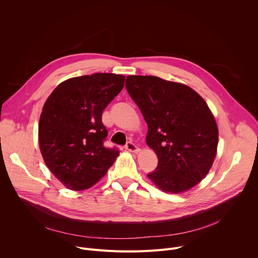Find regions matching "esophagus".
I'll return each mask as SVG.
<instances>
[{
	"label": "esophagus",
	"mask_w": 258,
	"mask_h": 258,
	"mask_svg": "<svg viewBox=\"0 0 258 258\" xmlns=\"http://www.w3.org/2000/svg\"><path fill=\"white\" fill-rule=\"evenodd\" d=\"M125 149H126L127 151H130V152H134V153H138V152H140V148H139V147H138L136 144H134L133 142H127V143H126V145H125Z\"/></svg>",
	"instance_id": "esophagus-1"
}]
</instances>
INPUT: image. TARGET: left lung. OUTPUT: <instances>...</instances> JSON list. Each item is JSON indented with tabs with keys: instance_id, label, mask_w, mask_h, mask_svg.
<instances>
[{
	"instance_id": "1",
	"label": "left lung",
	"mask_w": 258,
	"mask_h": 258,
	"mask_svg": "<svg viewBox=\"0 0 258 258\" xmlns=\"http://www.w3.org/2000/svg\"><path fill=\"white\" fill-rule=\"evenodd\" d=\"M125 88L148 125L147 145L158 157L148 177L169 193L197 185L212 166L218 142L206 102L186 85L157 77L128 76Z\"/></svg>"
}]
</instances>
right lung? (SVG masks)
<instances>
[{"instance_id":"right-lung-1","label":"right lung","mask_w":258,"mask_h":258,"mask_svg":"<svg viewBox=\"0 0 258 258\" xmlns=\"http://www.w3.org/2000/svg\"><path fill=\"white\" fill-rule=\"evenodd\" d=\"M125 78L94 73L61 83L49 96L40 117L39 144L52 173L70 190L91 188L119 155L107 148L103 110L119 94Z\"/></svg>"}]
</instances>
